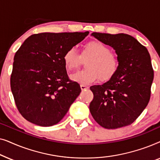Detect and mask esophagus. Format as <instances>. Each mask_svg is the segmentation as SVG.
<instances>
[{"label": "esophagus", "instance_id": "obj_1", "mask_svg": "<svg viewBox=\"0 0 160 160\" xmlns=\"http://www.w3.org/2000/svg\"><path fill=\"white\" fill-rule=\"evenodd\" d=\"M81 89H82V90H87V89H89V87L86 86V85H83V84H81Z\"/></svg>", "mask_w": 160, "mask_h": 160}]
</instances>
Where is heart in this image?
I'll return each mask as SVG.
<instances>
[{
    "mask_svg": "<svg viewBox=\"0 0 160 160\" xmlns=\"http://www.w3.org/2000/svg\"><path fill=\"white\" fill-rule=\"evenodd\" d=\"M82 59L89 60L85 65L87 69L71 76L72 79L81 84H89L98 78L100 82H108L119 70V61L117 55L110 52V49L100 41L87 43L83 47L82 54L72 48L67 50L63 55V62L70 71L78 68L82 65Z\"/></svg>",
    "mask_w": 160,
    "mask_h": 160,
    "instance_id": "heart-1",
    "label": "heart"
}]
</instances>
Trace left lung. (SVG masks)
<instances>
[{
	"label": "left lung",
	"mask_w": 160,
	"mask_h": 160,
	"mask_svg": "<svg viewBox=\"0 0 160 160\" xmlns=\"http://www.w3.org/2000/svg\"><path fill=\"white\" fill-rule=\"evenodd\" d=\"M92 36L115 50L119 61L117 73L102 85L90 87L94 98L89 111L106 129L130 125L149 102L154 79L150 54L146 48L128 34L92 32Z\"/></svg>",
	"instance_id": "obj_1"
}]
</instances>
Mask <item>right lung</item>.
I'll use <instances>...</instances> for the list:
<instances>
[{"label": "right lung", "mask_w": 160, "mask_h": 160, "mask_svg": "<svg viewBox=\"0 0 160 160\" xmlns=\"http://www.w3.org/2000/svg\"><path fill=\"white\" fill-rule=\"evenodd\" d=\"M88 34H33L17 50L11 89L17 109L28 122L41 127L58 124L79 95L81 87L69 79L63 55Z\"/></svg>", "instance_id": "1"}]
</instances>
